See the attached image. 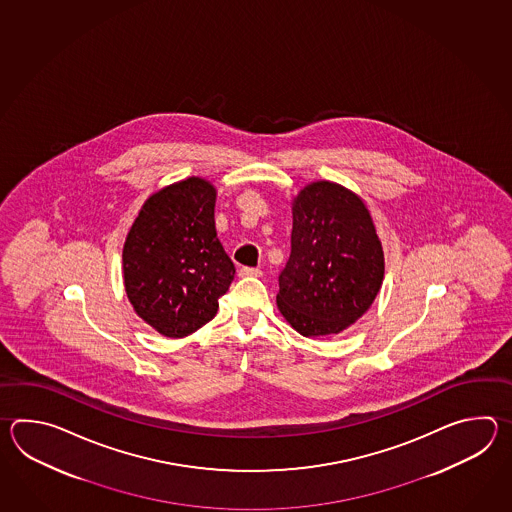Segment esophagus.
Returning <instances> with one entry per match:
<instances>
[{
  "instance_id": "34e87169",
  "label": "esophagus",
  "mask_w": 512,
  "mask_h": 512,
  "mask_svg": "<svg viewBox=\"0 0 512 512\" xmlns=\"http://www.w3.org/2000/svg\"><path fill=\"white\" fill-rule=\"evenodd\" d=\"M240 276L243 278H258L261 276L260 269H254V267H241Z\"/></svg>"
}]
</instances>
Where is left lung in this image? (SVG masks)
Returning <instances> with one entry per match:
<instances>
[{
  "label": "left lung",
  "mask_w": 512,
  "mask_h": 512,
  "mask_svg": "<svg viewBox=\"0 0 512 512\" xmlns=\"http://www.w3.org/2000/svg\"><path fill=\"white\" fill-rule=\"evenodd\" d=\"M382 278L384 252L364 201L331 181L300 190L276 296L291 327L304 337L338 335L370 309Z\"/></svg>",
  "instance_id": "left-lung-1"
}]
</instances>
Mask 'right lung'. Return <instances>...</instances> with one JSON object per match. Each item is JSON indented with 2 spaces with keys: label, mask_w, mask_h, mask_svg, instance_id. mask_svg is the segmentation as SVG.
<instances>
[{
  "label": "right lung",
  "mask_w": 512,
  "mask_h": 512,
  "mask_svg": "<svg viewBox=\"0 0 512 512\" xmlns=\"http://www.w3.org/2000/svg\"><path fill=\"white\" fill-rule=\"evenodd\" d=\"M214 207V185L188 177L148 197L126 236L122 272L128 300L164 337H188L210 322L234 280Z\"/></svg>",
  "instance_id": "add662e5"
}]
</instances>
